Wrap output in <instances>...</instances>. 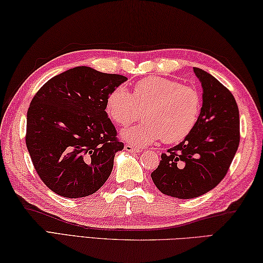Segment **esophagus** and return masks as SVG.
I'll list each match as a JSON object with an SVG mask.
<instances>
[{
    "label": "esophagus",
    "instance_id": "esophagus-1",
    "mask_svg": "<svg viewBox=\"0 0 263 263\" xmlns=\"http://www.w3.org/2000/svg\"><path fill=\"white\" fill-rule=\"evenodd\" d=\"M125 151L128 152V153H138V152H140L139 148L136 147V146H133V145H130V144H126L125 145Z\"/></svg>",
    "mask_w": 263,
    "mask_h": 263
}]
</instances>
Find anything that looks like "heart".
<instances>
[{
    "instance_id": "heart-1",
    "label": "heart",
    "mask_w": 263,
    "mask_h": 263,
    "mask_svg": "<svg viewBox=\"0 0 263 263\" xmlns=\"http://www.w3.org/2000/svg\"><path fill=\"white\" fill-rule=\"evenodd\" d=\"M201 95L178 80L146 77L133 86L130 94L117 87L106 102L108 117L121 127L128 126L144 111L145 121L124 130L122 136L136 145H149L159 139L178 144L193 131L201 114Z\"/></svg>"
}]
</instances>
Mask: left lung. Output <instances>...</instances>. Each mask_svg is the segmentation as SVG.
Returning <instances> with one entry per match:
<instances>
[{"label":"left lung","instance_id":"left-lung-1","mask_svg":"<svg viewBox=\"0 0 263 263\" xmlns=\"http://www.w3.org/2000/svg\"><path fill=\"white\" fill-rule=\"evenodd\" d=\"M203 88L198 123L184 141L161 155L152 179L162 193L192 199L221 181L240 141L239 110L232 93L216 78L193 68Z\"/></svg>","mask_w":263,"mask_h":263}]
</instances>
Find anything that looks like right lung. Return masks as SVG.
Instances as JSON below:
<instances>
[{"label": "right lung", "mask_w": 263, "mask_h": 263, "mask_svg": "<svg viewBox=\"0 0 263 263\" xmlns=\"http://www.w3.org/2000/svg\"><path fill=\"white\" fill-rule=\"evenodd\" d=\"M126 77L78 66L49 79L27 110L26 146L41 180L64 198L97 192L124 148L106 102Z\"/></svg>", "instance_id": "add662e5"}]
</instances>
